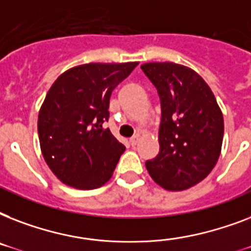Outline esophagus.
Listing matches in <instances>:
<instances>
[{
    "label": "esophagus",
    "instance_id": "34e87169",
    "mask_svg": "<svg viewBox=\"0 0 251 251\" xmlns=\"http://www.w3.org/2000/svg\"><path fill=\"white\" fill-rule=\"evenodd\" d=\"M139 139H141V137H139V135L137 134V135H134V137L130 138V143H131L133 146H135L138 142H139Z\"/></svg>",
    "mask_w": 251,
    "mask_h": 251
}]
</instances>
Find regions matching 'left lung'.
<instances>
[{
  "label": "left lung",
  "instance_id": "left-lung-1",
  "mask_svg": "<svg viewBox=\"0 0 251 251\" xmlns=\"http://www.w3.org/2000/svg\"><path fill=\"white\" fill-rule=\"evenodd\" d=\"M141 69L156 87L161 104L160 151L146 168L165 190H186L218 163L224 135L222 110L193 69L175 62H149Z\"/></svg>",
  "mask_w": 251,
  "mask_h": 251
}]
</instances>
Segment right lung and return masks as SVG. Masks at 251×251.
I'll return each mask as SVG.
<instances>
[{
    "instance_id": "right-lung-1",
    "label": "right lung",
    "mask_w": 251,
    "mask_h": 251,
    "mask_svg": "<svg viewBox=\"0 0 251 251\" xmlns=\"http://www.w3.org/2000/svg\"><path fill=\"white\" fill-rule=\"evenodd\" d=\"M137 65H79L49 88L39 110V141L45 163L65 185L92 190L110 179L125 146L102 122L109 117L112 91Z\"/></svg>"
}]
</instances>
